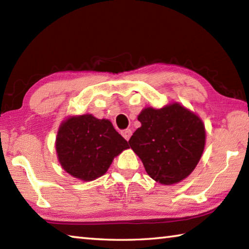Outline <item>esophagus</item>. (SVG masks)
Instances as JSON below:
<instances>
[{"label": "esophagus", "instance_id": "esophagus-1", "mask_svg": "<svg viewBox=\"0 0 249 249\" xmlns=\"http://www.w3.org/2000/svg\"><path fill=\"white\" fill-rule=\"evenodd\" d=\"M121 134H122V136H123L126 141H128L129 138H130V136H132V130H130V129H123L121 132Z\"/></svg>", "mask_w": 249, "mask_h": 249}]
</instances>
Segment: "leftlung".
<instances>
[{"instance_id":"left-lung-1","label":"left lung","mask_w":249,"mask_h":249,"mask_svg":"<svg viewBox=\"0 0 249 249\" xmlns=\"http://www.w3.org/2000/svg\"><path fill=\"white\" fill-rule=\"evenodd\" d=\"M142 126L128 141L147 174L161 184H175L191 174L204 150L205 128L195 113L179 103L138 115Z\"/></svg>"}]
</instances>
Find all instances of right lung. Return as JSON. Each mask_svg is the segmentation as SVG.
I'll use <instances>...</instances> for the list:
<instances>
[{
	"label": "right lung",
	"mask_w": 249,
	"mask_h": 249,
	"mask_svg": "<svg viewBox=\"0 0 249 249\" xmlns=\"http://www.w3.org/2000/svg\"><path fill=\"white\" fill-rule=\"evenodd\" d=\"M126 148L127 142L111 122L91 114L69 117L57 134L56 150L61 167L83 181L103 176L114 157Z\"/></svg>",
	"instance_id": "obj_1"
}]
</instances>
